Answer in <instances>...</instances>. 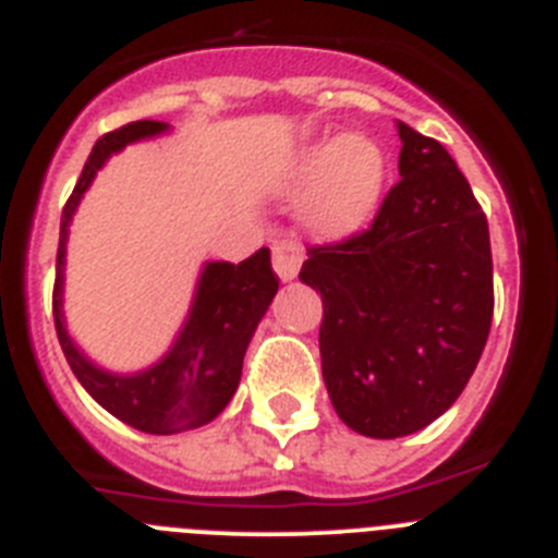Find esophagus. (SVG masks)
<instances>
[{
	"label": "esophagus",
	"mask_w": 558,
	"mask_h": 558,
	"mask_svg": "<svg viewBox=\"0 0 558 558\" xmlns=\"http://www.w3.org/2000/svg\"><path fill=\"white\" fill-rule=\"evenodd\" d=\"M299 265H302V248L293 243V240H279L274 245V270L282 282H290L299 274Z\"/></svg>",
	"instance_id": "1"
}]
</instances>
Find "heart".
<instances>
[{"label":"heart","instance_id":"heart-1","mask_svg":"<svg viewBox=\"0 0 558 558\" xmlns=\"http://www.w3.org/2000/svg\"><path fill=\"white\" fill-rule=\"evenodd\" d=\"M386 175V153L363 133H343L302 147L288 172L290 186L307 190L304 223L329 243L366 229L383 201Z\"/></svg>","mask_w":558,"mask_h":558}]
</instances>
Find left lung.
<instances>
[{
    "label": "left lung",
    "instance_id": "left-lung-1",
    "mask_svg": "<svg viewBox=\"0 0 558 558\" xmlns=\"http://www.w3.org/2000/svg\"><path fill=\"white\" fill-rule=\"evenodd\" d=\"M399 175L372 229L310 248L322 372L343 425L422 430L461 397L492 327L489 223L445 145L397 122Z\"/></svg>",
    "mask_w": 558,
    "mask_h": 558
}]
</instances>
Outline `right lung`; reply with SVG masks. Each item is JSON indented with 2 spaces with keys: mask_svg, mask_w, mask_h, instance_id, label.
Returning a JSON list of instances; mask_svg holds the SVG:
<instances>
[{
  "mask_svg": "<svg viewBox=\"0 0 558 558\" xmlns=\"http://www.w3.org/2000/svg\"><path fill=\"white\" fill-rule=\"evenodd\" d=\"M167 131V122L140 120L120 131L106 133L88 153V161L69 195L61 215V243H58V276L52 293V315L61 349L81 386L97 405L106 408L125 425L142 433L170 436L201 427L218 418L234 397L243 374V357L274 302L279 279L270 268V251L259 248L254 256L234 263H206L195 284L192 307L184 327L175 335L165 357L133 374H117L97 366L81 352L63 318V270H66V240L72 215L92 186L97 172L113 153L133 142L153 140Z\"/></svg>",
  "mask_w": 558,
  "mask_h": 558,
  "instance_id": "1",
  "label": "right lung"
}]
</instances>
